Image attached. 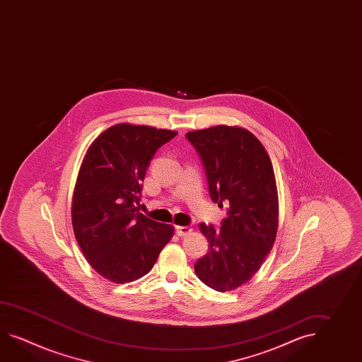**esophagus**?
I'll return each mask as SVG.
<instances>
[{"label":"esophagus","instance_id":"34e87169","mask_svg":"<svg viewBox=\"0 0 362 362\" xmlns=\"http://www.w3.org/2000/svg\"><path fill=\"white\" fill-rule=\"evenodd\" d=\"M191 231H192V228L189 226H177L175 227V233H177V236H185Z\"/></svg>","mask_w":362,"mask_h":362}]
</instances>
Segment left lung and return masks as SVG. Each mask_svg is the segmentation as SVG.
<instances>
[{
    "label": "left lung",
    "instance_id": "1",
    "mask_svg": "<svg viewBox=\"0 0 362 362\" xmlns=\"http://www.w3.org/2000/svg\"><path fill=\"white\" fill-rule=\"evenodd\" d=\"M200 156L211 200L228 205L221 230L200 223L209 252L194 264L202 283L218 292L240 287L257 273L278 230L273 165L248 129L216 126L185 134Z\"/></svg>",
    "mask_w": 362,
    "mask_h": 362
}]
</instances>
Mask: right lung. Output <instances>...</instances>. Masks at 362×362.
I'll use <instances>...</instances> for the list:
<instances>
[{"mask_svg":"<svg viewBox=\"0 0 362 362\" xmlns=\"http://www.w3.org/2000/svg\"><path fill=\"white\" fill-rule=\"evenodd\" d=\"M177 132L129 123L97 137L81 162L74 189V233L97 273L114 283L152 270L174 227L139 213L145 173L158 148Z\"/></svg>","mask_w":362,"mask_h":362,"instance_id":"add662e5","label":"right lung"}]
</instances>
